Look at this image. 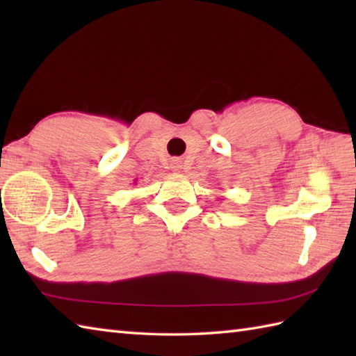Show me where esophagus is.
Instances as JSON below:
<instances>
[{"label": "esophagus", "mask_w": 356, "mask_h": 356, "mask_svg": "<svg viewBox=\"0 0 356 356\" xmlns=\"http://www.w3.org/2000/svg\"><path fill=\"white\" fill-rule=\"evenodd\" d=\"M171 168H172L174 171H179L180 168H182V162H180L179 159H174V161L171 162Z\"/></svg>", "instance_id": "1"}]
</instances>
